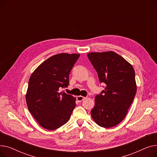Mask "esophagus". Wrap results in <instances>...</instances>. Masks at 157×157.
<instances>
[{
    "mask_svg": "<svg viewBox=\"0 0 157 157\" xmlns=\"http://www.w3.org/2000/svg\"><path fill=\"white\" fill-rule=\"evenodd\" d=\"M85 98H86V97H83V96H81V95H79V96L77 97V101L78 102H81V101H83L85 99Z\"/></svg>",
    "mask_w": 157,
    "mask_h": 157,
    "instance_id": "1",
    "label": "esophagus"
}]
</instances>
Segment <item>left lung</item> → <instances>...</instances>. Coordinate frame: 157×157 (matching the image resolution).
<instances>
[{
    "mask_svg": "<svg viewBox=\"0 0 157 157\" xmlns=\"http://www.w3.org/2000/svg\"><path fill=\"white\" fill-rule=\"evenodd\" d=\"M101 83L105 86L95 98L91 110L94 121L104 128L117 125L125 118L133 102L137 85L132 65L112 51L87 54Z\"/></svg>",
    "mask_w": 157,
    "mask_h": 157,
    "instance_id": "obj_1",
    "label": "left lung"
}]
</instances>
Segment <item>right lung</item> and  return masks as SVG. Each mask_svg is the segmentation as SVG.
<instances>
[{"mask_svg":"<svg viewBox=\"0 0 157 157\" xmlns=\"http://www.w3.org/2000/svg\"><path fill=\"white\" fill-rule=\"evenodd\" d=\"M80 55H55L40 64L29 81L25 99L29 111L39 125L55 130L67 123L76 107V97L60 89L67 87L69 76Z\"/></svg>","mask_w":157,"mask_h":157,"instance_id":"obj_1","label":"right lung"}]
</instances>
